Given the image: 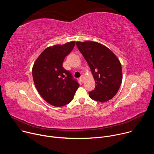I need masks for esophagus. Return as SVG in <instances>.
Masks as SVG:
<instances>
[{"mask_svg":"<svg viewBox=\"0 0 154 154\" xmlns=\"http://www.w3.org/2000/svg\"><path fill=\"white\" fill-rule=\"evenodd\" d=\"M79 79H80V81L82 83H83V82H84V81H85V78H84L83 76H81Z\"/></svg>","mask_w":154,"mask_h":154,"instance_id":"obj_1","label":"esophagus"}]
</instances>
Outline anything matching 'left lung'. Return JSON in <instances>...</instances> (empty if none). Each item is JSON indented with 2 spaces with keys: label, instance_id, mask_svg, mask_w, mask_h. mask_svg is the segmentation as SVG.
<instances>
[{
  "label": "left lung",
  "instance_id": "1",
  "mask_svg": "<svg viewBox=\"0 0 154 154\" xmlns=\"http://www.w3.org/2000/svg\"><path fill=\"white\" fill-rule=\"evenodd\" d=\"M77 46L88 64L96 87L89 96L96 101L105 102L118 91L122 80L121 64L107 47L95 41L76 42Z\"/></svg>",
  "mask_w": 154,
  "mask_h": 154
}]
</instances>
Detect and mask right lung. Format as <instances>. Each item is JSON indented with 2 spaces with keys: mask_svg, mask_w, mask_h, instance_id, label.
Instances as JSON below:
<instances>
[{
  "mask_svg": "<svg viewBox=\"0 0 154 154\" xmlns=\"http://www.w3.org/2000/svg\"><path fill=\"white\" fill-rule=\"evenodd\" d=\"M75 41L47 48L38 57L32 68L36 88L49 104L61 106L69 103L79 86L69 71L63 67L64 58L73 49Z\"/></svg>",
  "mask_w": 154,
  "mask_h": 154,
  "instance_id": "1",
  "label": "right lung"
}]
</instances>
